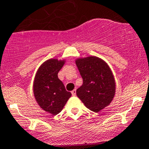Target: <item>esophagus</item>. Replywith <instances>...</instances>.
<instances>
[{"instance_id":"esophagus-1","label":"esophagus","mask_w":149,"mask_h":149,"mask_svg":"<svg viewBox=\"0 0 149 149\" xmlns=\"http://www.w3.org/2000/svg\"><path fill=\"white\" fill-rule=\"evenodd\" d=\"M71 93H72V95H73V96H75V95H76V90H73V91L71 92Z\"/></svg>"}]
</instances>
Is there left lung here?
<instances>
[{"instance_id": "obj_1", "label": "left lung", "mask_w": 149, "mask_h": 149, "mask_svg": "<svg viewBox=\"0 0 149 149\" xmlns=\"http://www.w3.org/2000/svg\"><path fill=\"white\" fill-rule=\"evenodd\" d=\"M83 79L76 95L87 108L98 112L109 106L115 95V80L111 68L104 60L95 56L76 59Z\"/></svg>"}]
</instances>
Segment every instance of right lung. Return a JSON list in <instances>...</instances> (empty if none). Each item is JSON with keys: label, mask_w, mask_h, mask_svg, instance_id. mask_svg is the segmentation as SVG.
<instances>
[{"label": "right lung", "mask_w": 149, "mask_h": 149, "mask_svg": "<svg viewBox=\"0 0 149 149\" xmlns=\"http://www.w3.org/2000/svg\"><path fill=\"white\" fill-rule=\"evenodd\" d=\"M65 62V59H48L40 65L34 76L33 92L36 101L43 110L53 115L62 110L71 96L58 78Z\"/></svg>", "instance_id": "1"}]
</instances>
